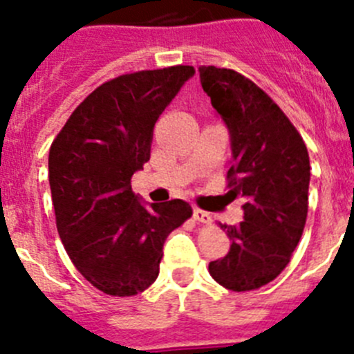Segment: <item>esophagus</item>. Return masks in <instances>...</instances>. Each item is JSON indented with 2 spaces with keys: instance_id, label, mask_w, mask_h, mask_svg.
<instances>
[{
  "instance_id": "esophagus-1",
  "label": "esophagus",
  "mask_w": 354,
  "mask_h": 354,
  "mask_svg": "<svg viewBox=\"0 0 354 354\" xmlns=\"http://www.w3.org/2000/svg\"><path fill=\"white\" fill-rule=\"evenodd\" d=\"M193 218H195L196 221H200V223H205V225L212 223V216H211V212L202 211V209H198V207L193 209Z\"/></svg>"
}]
</instances>
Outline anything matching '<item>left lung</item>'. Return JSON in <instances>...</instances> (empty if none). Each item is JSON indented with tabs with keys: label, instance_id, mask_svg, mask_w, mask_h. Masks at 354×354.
<instances>
[{
	"label": "left lung",
	"instance_id": "8db88e82",
	"mask_svg": "<svg viewBox=\"0 0 354 354\" xmlns=\"http://www.w3.org/2000/svg\"><path fill=\"white\" fill-rule=\"evenodd\" d=\"M200 83L230 133L234 198L245 196V220L221 225L232 245L209 273L243 292L273 282L289 264L308 212L310 159L301 134L264 90L232 68L202 65Z\"/></svg>",
	"mask_w": 354,
	"mask_h": 354
}]
</instances>
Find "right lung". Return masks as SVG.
Instances as JSON below:
<instances>
[{
    "label": "right lung",
    "mask_w": 354,
    "mask_h": 354,
    "mask_svg": "<svg viewBox=\"0 0 354 354\" xmlns=\"http://www.w3.org/2000/svg\"><path fill=\"white\" fill-rule=\"evenodd\" d=\"M192 65L124 74L77 106L49 149L56 228L72 264L109 296H134L156 282L168 234L192 205L168 200L145 207L131 177L150 159L152 134Z\"/></svg>",
    "instance_id": "obj_1"
}]
</instances>
